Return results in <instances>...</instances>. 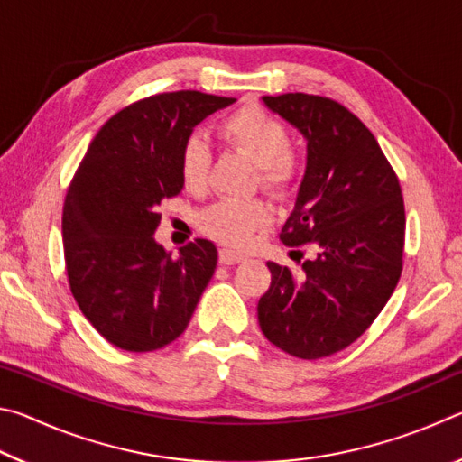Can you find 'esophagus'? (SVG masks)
I'll use <instances>...</instances> for the list:
<instances>
[{
  "instance_id": "esophagus-1",
  "label": "esophagus",
  "mask_w": 462,
  "mask_h": 462,
  "mask_svg": "<svg viewBox=\"0 0 462 462\" xmlns=\"http://www.w3.org/2000/svg\"><path fill=\"white\" fill-rule=\"evenodd\" d=\"M246 261V254L238 253V250H232V248H222L220 250V263L222 264H236Z\"/></svg>"
}]
</instances>
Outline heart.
<instances>
[{
	"instance_id": "heart-1",
	"label": "heart",
	"mask_w": 462,
	"mask_h": 462,
	"mask_svg": "<svg viewBox=\"0 0 462 462\" xmlns=\"http://www.w3.org/2000/svg\"><path fill=\"white\" fill-rule=\"evenodd\" d=\"M220 138L226 144L245 152L261 171V183L273 193H283L293 183L297 161L289 151V130L264 109L256 106L240 107L220 122ZM212 152L201 136L185 140L179 154V173L189 191H201L208 183ZM271 220V209L259 199H222L199 216V226L226 245L242 246L250 236Z\"/></svg>"
}]
</instances>
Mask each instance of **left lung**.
<instances>
[{
	"instance_id": "obj_1",
	"label": "left lung",
	"mask_w": 462,
	"mask_h": 462,
	"mask_svg": "<svg viewBox=\"0 0 462 462\" xmlns=\"http://www.w3.org/2000/svg\"><path fill=\"white\" fill-rule=\"evenodd\" d=\"M263 104L308 143L281 240L311 245L314 259L300 275L267 263L259 326L287 355L314 361L353 344L393 293L405 236L402 187L371 130L344 106L308 93L264 96Z\"/></svg>"
}]
</instances>
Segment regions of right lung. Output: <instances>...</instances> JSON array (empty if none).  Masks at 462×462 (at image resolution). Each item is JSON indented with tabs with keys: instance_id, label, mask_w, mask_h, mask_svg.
<instances>
[{
	"instance_id": "add662e5",
	"label": "right lung",
	"mask_w": 462,
	"mask_h": 462,
	"mask_svg": "<svg viewBox=\"0 0 462 462\" xmlns=\"http://www.w3.org/2000/svg\"><path fill=\"white\" fill-rule=\"evenodd\" d=\"M232 97L161 93L112 116L91 140L62 208V246L77 306L130 353L185 332L217 264L212 240L179 254L154 240L159 206L183 189L179 154L193 128Z\"/></svg>"
}]
</instances>
